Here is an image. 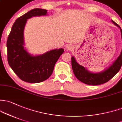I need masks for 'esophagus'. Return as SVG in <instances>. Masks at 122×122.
Wrapping results in <instances>:
<instances>
[{"label": "esophagus", "instance_id": "esophagus-1", "mask_svg": "<svg viewBox=\"0 0 122 122\" xmlns=\"http://www.w3.org/2000/svg\"><path fill=\"white\" fill-rule=\"evenodd\" d=\"M66 50H67L71 51V50H73V48H74V47H73V46L72 44H68L67 46H66Z\"/></svg>", "mask_w": 122, "mask_h": 122}]
</instances>
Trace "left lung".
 Segmentation results:
<instances>
[{
    "instance_id": "8db88e82",
    "label": "left lung",
    "mask_w": 122,
    "mask_h": 122,
    "mask_svg": "<svg viewBox=\"0 0 122 122\" xmlns=\"http://www.w3.org/2000/svg\"><path fill=\"white\" fill-rule=\"evenodd\" d=\"M112 22L120 29L122 39V30L120 27L113 20H112ZM71 64L73 72L78 80L87 85H98L107 82L119 71L122 65V50L115 62L108 68L101 72H91L86 68L79 65L74 56L71 58Z\"/></svg>"
}]
</instances>
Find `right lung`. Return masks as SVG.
I'll use <instances>...</instances> for the list:
<instances>
[{
  "label": "right lung",
  "mask_w": 122,
  "mask_h": 122,
  "mask_svg": "<svg viewBox=\"0 0 122 122\" xmlns=\"http://www.w3.org/2000/svg\"><path fill=\"white\" fill-rule=\"evenodd\" d=\"M47 13V10L39 8L28 11L16 19L7 38L9 64L19 78L27 82L38 83L48 79L53 72L56 62L64 51L61 48L33 56L24 48L23 33L27 19Z\"/></svg>",
  "instance_id": "obj_1"
}]
</instances>
